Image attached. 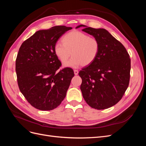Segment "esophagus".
I'll return each mask as SVG.
<instances>
[{
  "instance_id": "esophagus-1",
  "label": "esophagus",
  "mask_w": 146,
  "mask_h": 146,
  "mask_svg": "<svg viewBox=\"0 0 146 146\" xmlns=\"http://www.w3.org/2000/svg\"><path fill=\"white\" fill-rule=\"evenodd\" d=\"M74 74L76 75V76H77V75H78V70L75 69V70H74Z\"/></svg>"
}]
</instances>
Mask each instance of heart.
<instances>
[{
	"instance_id": "b5f03b06",
	"label": "heart",
	"mask_w": 146,
	"mask_h": 146,
	"mask_svg": "<svg viewBox=\"0 0 146 146\" xmlns=\"http://www.w3.org/2000/svg\"><path fill=\"white\" fill-rule=\"evenodd\" d=\"M99 49L98 39L76 30L64 35L62 43L56 42L54 46L55 54L61 63H65L72 55V58L64 66L74 68L91 64L98 56Z\"/></svg>"
}]
</instances>
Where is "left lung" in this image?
<instances>
[{
	"instance_id": "obj_1",
	"label": "left lung",
	"mask_w": 146,
	"mask_h": 146,
	"mask_svg": "<svg viewBox=\"0 0 146 146\" xmlns=\"http://www.w3.org/2000/svg\"><path fill=\"white\" fill-rule=\"evenodd\" d=\"M98 39L99 54L95 60L79 71L80 90L91 107L104 110L120 100L129 86L131 61L125 47L104 29L78 25Z\"/></svg>"
}]
</instances>
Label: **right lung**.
<instances>
[{
    "instance_id": "add662e5",
    "label": "right lung",
    "mask_w": 146,
    "mask_h": 146,
    "mask_svg": "<svg viewBox=\"0 0 146 146\" xmlns=\"http://www.w3.org/2000/svg\"><path fill=\"white\" fill-rule=\"evenodd\" d=\"M72 27L55 26L37 31L22 44L16 60L17 80L21 93L35 108L49 111L65 98L74 70L65 68L55 54L58 39Z\"/></svg>"
}]
</instances>
